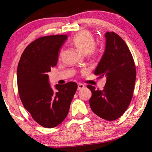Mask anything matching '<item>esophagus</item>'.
<instances>
[{
    "mask_svg": "<svg viewBox=\"0 0 152 152\" xmlns=\"http://www.w3.org/2000/svg\"><path fill=\"white\" fill-rule=\"evenodd\" d=\"M84 88V84H80V83H79V84H78V91H80V90L83 89Z\"/></svg>",
    "mask_w": 152,
    "mask_h": 152,
    "instance_id": "34e87169",
    "label": "esophagus"
}]
</instances>
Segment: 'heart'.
<instances>
[{"label": "heart", "instance_id": "1", "mask_svg": "<svg viewBox=\"0 0 152 152\" xmlns=\"http://www.w3.org/2000/svg\"><path fill=\"white\" fill-rule=\"evenodd\" d=\"M72 42L77 50L82 53H88L91 56H96L98 53V50L94 47V38L91 33L88 32L83 31L76 35Z\"/></svg>", "mask_w": 152, "mask_h": 152}]
</instances>
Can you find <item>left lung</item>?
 I'll return each instance as SVG.
<instances>
[{
  "label": "left lung",
  "mask_w": 152,
  "mask_h": 152,
  "mask_svg": "<svg viewBox=\"0 0 152 152\" xmlns=\"http://www.w3.org/2000/svg\"><path fill=\"white\" fill-rule=\"evenodd\" d=\"M104 52L94 70L95 75L106 76L102 91L87 87L92 92L89 100L92 111L107 121L122 116L132 101L136 78L134 60L127 45L114 32H107Z\"/></svg>",
  "instance_id": "8db88e82"
}]
</instances>
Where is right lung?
I'll list each match as a JSON object with an SVG mask.
<instances>
[{
  "label": "right lung",
  "instance_id": "right-lung-1",
  "mask_svg": "<svg viewBox=\"0 0 152 152\" xmlns=\"http://www.w3.org/2000/svg\"><path fill=\"white\" fill-rule=\"evenodd\" d=\"M66 35L39 37L25 48L17 68L20 99L33 119L46 128L55 127L66 119L77 90L76 82L50 86L48 72L56 66Z\"/></svg>",
  "mask_w": 152,
  "mask_h": 152
}]
</instances>
